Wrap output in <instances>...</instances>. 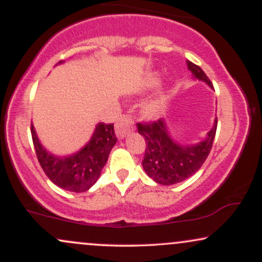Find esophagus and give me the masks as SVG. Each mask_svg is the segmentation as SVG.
Instances as JSON below:
<instances>
[{"label": "esophagus", "mask_w": 262, "mask_h": 262, "mask_svg": "<svg viewBox=\"0 0 262 262\" xmlns=\"http://www.w3.org/2000/svg\"><path fill=\"white\" fill-rule=\"evenodd\" d=\"M133 130V121L129 116L123 114L116 123V134L119 139H123L128 133Z\"/></svg>", "instance_id": "1"}]
</instances>
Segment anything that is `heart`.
Returning <instances> with one entry per match:
<instances>
[{"label":"heart","mask_w":262,"mask_h":262,"mask_svg":"<svg viewBox=\"0 0 262 262\" xmlns=\"http://www.w3.org/2000/svg\"><path fill=\"white\" fill-rule=\"evenodd\" d=\"M155 82H156V80L152 79L151 83H155ZM162 108H164V102H162L161 100H154V101L150 102L148 106H146L145 111H146V114H148V116L155 117L161 112Z\"/></svg>","instance_id":"obj_1"}]
</instances>
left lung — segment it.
<instances>
[{"label":"left lung","instance_id":"left-lung-1","mask_svg":"<svg viewBox=\"0 0 262 262\" xmlns=\"http://www.w3.org/2000/svg\"><path fill=\"white\" fill-rule=\"evenodd\" d=\"M187 66L193 77L213 87L208 76L200 66L191 61H187ZM137 127L146 143L145 154L141 162L144 170L155 182L169 186L188 179L201 169L212 149L217 132V118L206 139L192 145H183L173 140L164 119L138 123Z\"/></svg>","mask_w":262,"mask_h":262}]
</instances>
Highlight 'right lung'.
Segmentation results:
<instances>
[{"label": "right lung", "mask_w": 262, "mask_h": 262, "mask_svg": "<svg viewBox=\"0 0 262 262\" xmlns=\"http://www.w3.org/2000/svg\"><path fill=\"white\" fill-rule=\"evenodd\" d=\"M31 132L35 154L45 175L60 188L71 192H85L95 185L106 165L111 150L117 143L113 124L101 122L96 125L91 140L80 151L60 158L44 149L33 124Z\"/></svg>", "instance_id": "add662e5"}]
</instances>
